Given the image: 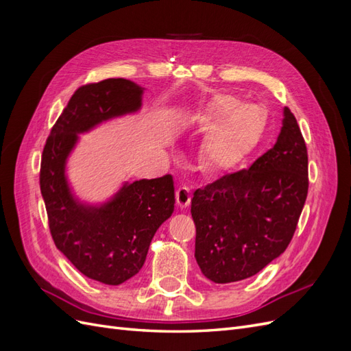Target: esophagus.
Returning a JSON list of instances; mask_svg holds the SVG:
<instances>
[{
	"mask_svg": "<svg viewBox=\"0 0 351 351\" xmlns=\"http://www.w3.org/2000/svg\"><path fill=\"white\" fill-rule=\"evenodd\" d=\"M176 200H177V205L180 208L186 209L190 205V200H192V193H190V189L180 187L176 192Z\"/></svg>",
	"mask_w": 351,
	"mask_h": 351,
	"instance_id": "esophagus-1",
	"label": "esophagus"
}]
</instances>
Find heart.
Masks as SVG:
<instances>
[{"mask_svg":"<svg viewBox=\"0 0 351 351\" xmlns=\"http://www.w3.org/2000/svg\"><path fill=\"white\" fill-rule=\"evenodd\" d=\"M200 123L215 125L202 141L199 158L210 174L230 171L244 161L261 142L267 115L256 104H241L230 93L212 99L200 114Z\"/></svg>","mask_w":351,"mask_h":351,"instance_id":"heart-1","label":"heart"}]
</instances>
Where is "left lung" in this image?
<instances>
[{"instance_id": "obj_1", "label": "left lung", "mask_w": 351, "mask_h": 351, "mask_svg": "<svg viewBox=\"0 0 351 351\" xmlns=\"http://www.w3.org/2000/svg\"><path fill=\"white\" fill-rule=\"evenodd\" d=\"M278 139L249 169L227 174L192 199L195 258L217 284L246 280L289 246L304 206L307 149L289 108Z\"/></svg>"}]
</instances>
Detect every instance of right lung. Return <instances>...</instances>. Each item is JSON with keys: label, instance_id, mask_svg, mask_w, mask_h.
I'll list each match as a JSON object with an SVG mask.
<instances>
[{"label": "right lung", "instance_id": "right-lung-1", "mask_svg": "<svg viewBox=\"0 0 351 351\" xmlns=\"http://www.w3.org/2000/svg\"><path fill=\"white\" fill-rule=\"evenodd\" d=\"M143 92L127 79L79 88L42 152L40 193L56 246L84 277L108 285H119L142 269L156 230L174 212L173 177L124 182L108 200L88 204L73 193L66 168L79 134L137 112Z\"/></svg>", "mask_w": 351, "mask_h": 351}]
</instances>
